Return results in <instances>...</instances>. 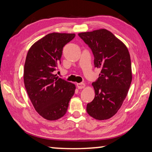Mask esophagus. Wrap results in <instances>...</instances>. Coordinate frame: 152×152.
Here are the masks:
<instances>
[{
  "mask_svg": "<svg viewBox=\"0 0 152 152\" xmlns=\"http://www.w3.org/2000/svg\"><path fill=\"white\" fill-rule=\"evenodd\" d=\"M76 86L78 89H82V88H84V86H85V84H84V83H77Z\"/></svg>",
  "mask_w": 152,
  "mask_h": 152,
  "instance_id": "1",
  "label": "esophagus"
}]
</instances>
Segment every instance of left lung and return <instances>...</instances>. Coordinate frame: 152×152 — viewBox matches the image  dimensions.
I'll use <instances>...</instances> for the list:
<instances>
[{"label":"left lung","mask_w":152,"mask_h":152,"mask_svg":"<svg viewBox=\"0 0 152 152\" xmlns=\"http://www.w3.org/2000/svg\"><path fill=\"white\" fill-rule=\"evenodd\" d=\"M94 55L95 68H101L96 81L93 101L86 111L94 119L104 120L115 115L127 96L132 83V63L126 46L111 32L99 29L78 33Z\"/></svg>","instance_id":"1"}]
</instances>
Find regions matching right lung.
I'll return each instance as SVG.
<instances>
[{
    "label": "right lung",
    "instance_id": "obj_1",
    "mask_svg": "<svg viewBox=\"0 0 152 152\" xmlns=\"http://www.w3.org/2000/svg\"><path fill=\"white\" fill-rule=\"evenodd\" d=\"M74 33H52L35 43L28 51L24 66V84L32 104L41 116L53 121L62 117L75 91V85L56 77L63 48Z\"/></svg>",
    "mask_w": 152,
    "mask_h": 152
}]
</instances>
